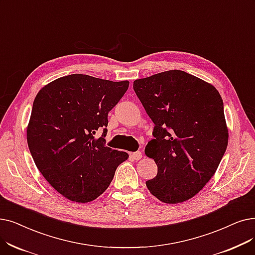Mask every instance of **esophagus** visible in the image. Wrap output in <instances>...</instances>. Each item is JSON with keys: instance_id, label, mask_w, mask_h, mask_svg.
Wrapping results in <instances>:
<instances>
[{"instance_id": "1", "label": "esophagus", "mask_w": 255, "mask_h": 255, "mask_svg": "<svg viewBox=\"0 0 255 255\" xmlns=\"http://www.w3.org/2000/svg\"><path fill=\"white\" fill-rule=\"evenodd\" d=\"M130 155H131V157L133 158V159H135V160H138V159H140V158H141V156H142V154H141V152H140V151H137V152H133V153H131Z\"/></svg>"}]
</instances>
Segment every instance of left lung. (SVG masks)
<instances>
[{
	"instance_id": "left-lung-1",
	"label": "left lung",
	"mask_w": 255,
	"mask_h": 255,
	"mask_svg": "<svg viewBox=\"0 0 255 255\" xmlns=\"http://www.w3.org/2000/svg\"><path fill=\"white\" fill-rule=\"evenodd\" d=\"M133 90L155 125L145 153L157 175L146 181L148 190L164 203L189 200L214 176L228 145L222 98L179 70L137 79Z\"/></svg>"
}]
</instances>
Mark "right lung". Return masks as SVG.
Returning a JSON list of instances; mask_svg holds the SVG:
<instances>
[{
  "label": "right lung",
  "instance_id": "right-lung-1",
  "mask_svg": "<svg viewBox=\"0 0 255 255\" xmlns=\"http://www.w3.org/2000/svg\"><path fill=\"white\" fill-rule=\"evenodd\" d=\"M129 81L73 74L43 86L33 102L27 141L37 169L66 199L85 203L103 194L126 152L105 146L108 113ZM98 129L104 133L94 137Z\"/></svg>",
  "mask_w": 255,
  "mask_h": 255
}]
</instances>
